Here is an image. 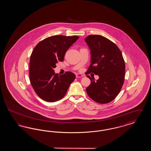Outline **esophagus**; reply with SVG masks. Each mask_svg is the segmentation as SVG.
Masks as SVG:
<instances>
[{"instance_id": "obj_1", "label": "esophagus", "mask_w": 151, "mask_h": 151, "mask_svg": "<svg viewBox=\"0 0 151 151\" xmlns=\"http://www.w3.org/2000/svg\"><path fill=\"white\" fill-rule=\"evenodd\" d=\"M84 75H82V74H80V73H78V74H76V77L77 78H81V77H83Z\"/></svg>"}]
</instances>
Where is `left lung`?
Returning <instances> with one entry per match:
<instances>
[{
    "mask_svg": "<svg viewBox=\"0 0 151 151\" xmlns=\"http://www.w3.org/2000/svg\"><path fill=\"white\" fill-rule=\"evenodd\" d=\"M85 41L91 50V60L86 74L99 76L86 88L89 97L99 104H107L115 99L122 89L125 63L122 52L115 43L100 35H89Z\"/></svg>",
    "mask_w": 151,
    "mask_h": 151,
    "instance_id": "8db88e82",
    "label": "left lung"
}]
</instances>
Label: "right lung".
Masks as SVG:
<instances>
[{"instance_id": "1", "label": "right lung", "mask_w": 151, "mask_h": 151, "mask_svg": "<svg viewBox=\"0 0 151 151\" xmlns=\"http://www.w3.org/2000/svg\"><path fill=\"white\" fill-rule=\"evenodd\" d=\"M79 37L51 36L38 43L32 52L29 79L36 94L43 100L55 102L62 99L76 78L71 72L55 73L58 62H63L67 50Z\"/></svg>"}]
</instances>
